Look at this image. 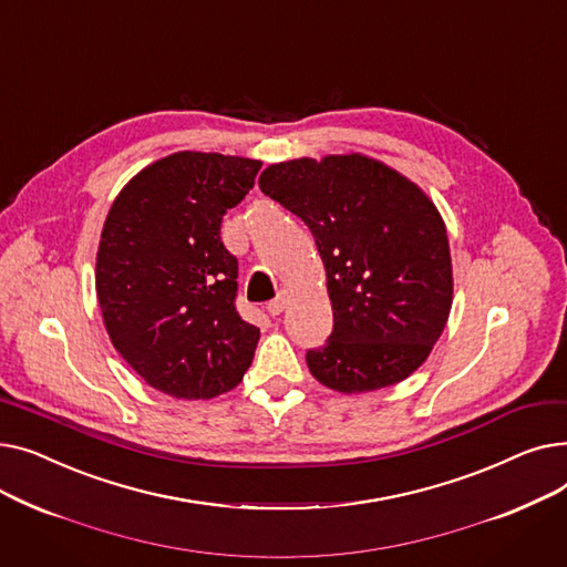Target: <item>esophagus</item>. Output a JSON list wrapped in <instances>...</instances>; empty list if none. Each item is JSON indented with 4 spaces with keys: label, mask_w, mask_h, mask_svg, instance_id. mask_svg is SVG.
<instances>
[{
    "label": "esophagus",
    "mask_w": 567,
    "mask_h": 567,
    "mask_svg": "<svg viewBox=\"0 0 567 567\" xmlns=\"http://www.w3.org/2000/svg\"><path fill=\"white\" fill-rule=\"evenodd\" d=\"M285 308H287V291H280L271 303H266V310H268V315H271V317H278Z\"/></svg>",
    "instance_id": "34e87169"
}]
</instances>
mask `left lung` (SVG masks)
Returning <instances> with one entry per match:
<instances>
[{"label": "left lung", "instance_id": "obj_1", "mask_svg": "<svg viewBox=\"0 0 567 567\" xmlns=\"http://www.w3.org/2000/svg\"><path fill=\"white\" fill-rule=\"evenodd\" d=\"M259 188L310 227L326 268L333 333L306 353L312 377L349 395L419 370L453 306L449 234L432 199L361 154L268 165Z\"/></svg>", "mask_w": 567, "mask_h": 567}]
</instances>
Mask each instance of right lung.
Instances as JSON below:
<instances>
[{
  "label": "right lung",
  "mask_w": 567,
  "mask_h": 567,
  "mask_svg": "<svg viewBox=\"0 0 567 567\" xmlns=\"http://www.w3.org/2000/svg\"><path fill=\"white\" fill-rule=\"evenodd\" d=\"M261 163L178 152L116 195L96 255V293L114 349L152 389L178 400L231 391L259 329L236 312L238 261L220 225Z\"/></svg>",
  "instance_id": "right-lung-1"
}]
</instances>
